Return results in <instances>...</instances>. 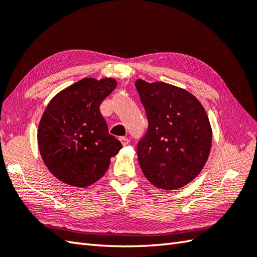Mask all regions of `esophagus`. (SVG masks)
I'll return each instance as SVG.
<instances>
[{"label": "esophagus", "instance_id": "1", "mask_svg": "<svg viewBox=\"0 0 257 257\" xmlns=\"http://www.w3.org/2000/svg\"><path fill=\"white\" fill-rule=\"evenodd\" d=\"M119 140L121 141V144H122V146H127V145H129V139L128 138H125V137H120L119 138Z\"/></svg>", "mask_w": 257, "mask_h": 257}]
</instances>
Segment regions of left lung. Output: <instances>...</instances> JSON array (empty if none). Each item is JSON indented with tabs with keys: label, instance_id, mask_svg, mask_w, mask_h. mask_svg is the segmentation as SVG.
Segmentation results:
<instances>
[{
	"label": "left lung",
	"instance_id": "obj_1",
	"mask_svg": "<svg viewBox=\"0 0 257 257\" xmlns=\"http://www.w3.org/2000/svg\"><path fill=\"white\" fill-rule=\"evenodd\" d=\"M148 128L137 144L141 170L157 188L191 182L210 155L212 130L203 106L189 91L162 81H136Z\"/></svg>",
	"mask_w": 257,
	"mask_h": 257
}]
</instances>
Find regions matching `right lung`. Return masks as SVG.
Listing matches in <instances>:
<instances>
[{"label":"right lung","instance_id":"right-lung-1","mask_svg":"<svg viewBox=\"0 0 257 257\" xmlns=\"http://www.w3.org/2000/svg\"><path fill=\"white\" fill-rule=\"evenodd\" d=\"M111 78H84L53 98L38 125V148L53 176L73 187L99 180L122 148L109 135L100 103L116 88Z\"/></svg>","mask_w":257,"mask_h":257}]
</instances>
